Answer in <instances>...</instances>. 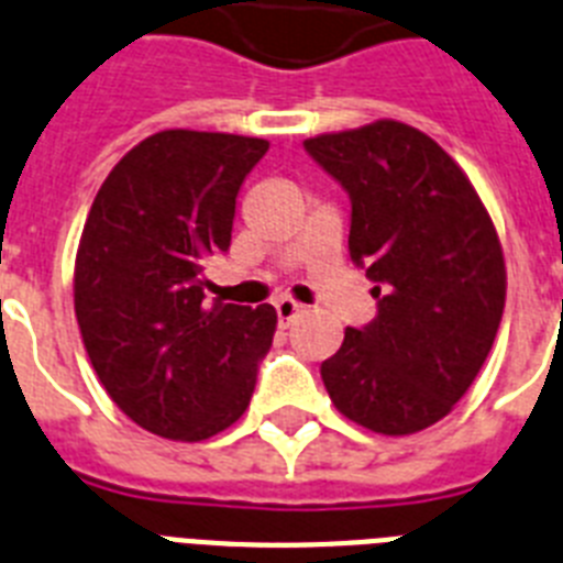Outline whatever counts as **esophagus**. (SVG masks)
Listing matches in <instances>:
<instances>
[{"instance_id":"obj_1","label":"esophagus","mask_w":563,"mask_h":563,"mask_svg":"<svg viewBox=\"0 0 563 563\" xmlns=\"http://www.w3.org/2000/svg\"><path fill=\"white\" fill-rule=\"evenodd\" d=\"M274 309H277V318H280V325H291L297 318H300V314H303L306 306L297 303V300H291V297H280V300L274 303Z\"/></svg>"}]
</instances>
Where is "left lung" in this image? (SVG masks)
Returning <instances> with one entry per match:
<instances>
[{
	"instance_id": "obj_1",
	"label": "left lung",
	"mask_w": 563,
	"mask_h": 563,
	"mask_svg": "<svg viewBox=\"0 0 563 563\" xmlns=\"http://www.w3.org/2000/svg\"><path fill=\"white\" fill-rule=\"evenodd\" d=\"M303 145L352 197L349 254L377 297V318L320 366L325 391L357 427L415 434L455 409L493 349L507 300L498 231L464 168L406 122Z\"/></svg>"
}]
</instances>
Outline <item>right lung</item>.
<instances>
[{
  "label": "right lung",
  "mask_w": 563,
  "mask_h": 563,
  "mask_svg": "<svg viewBox=\"0 0 563 563\" xmlns=\"http://www.w3.org/2000/svg\"><path fill=\"white\" fill-rule=\"evenodd\" d=\"M266 140L168 129L113 165L79 238L74 309L99 384L136 427L206 441L249 409L277 311L206 303L234 202Z\"/></svg>",
  "instance_id": "1"
}]
</instances>
